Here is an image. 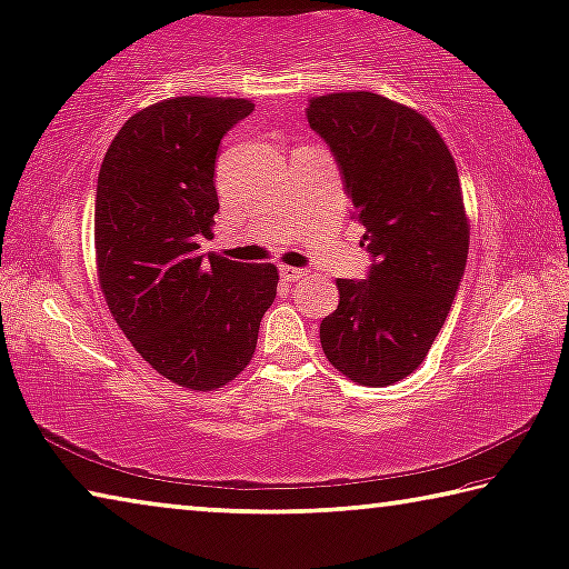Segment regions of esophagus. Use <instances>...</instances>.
<instances>
[{
	"label": "esophagus",
	"instance_id": "esophagus-1",
	"mask_svg": "<svg viewBox=\"0 0 569 569\" xmlns=\"http://www.w3.org/2000/svg\"><path fill=\"white\" fill-rule=\"evenodd\" d=\"M309 276V270L306 268H293V266H281V278L286 283H296L301 281V278Z\"/></svg>",
	"mask_w": 569,
	"mask_h": 569
}]
</instances>
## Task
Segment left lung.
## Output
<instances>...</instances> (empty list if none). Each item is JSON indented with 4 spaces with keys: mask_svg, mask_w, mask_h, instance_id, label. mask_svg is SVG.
I'll return each instance as SVG.
<instances>
[{
    "mask_svg": "<svg viewBox=\"0 0 569 569\" xmlns=\"http://www.w3.org/2000/svg\"><path fill=\"white\" fill-rule=\"evenodd\" d=\"M306 119L337 159L372 256L362 281L337 278L323 355L359 385L400 382L443 329L466 270L456 161L426 116L369 90L313 98Z\"/></svg>",
    "mask_w": 569,
    "mask_h": 569,
    "instance_id": "obj_1",
    "label": "left lung"
}]
</instances>
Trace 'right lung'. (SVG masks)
<instances>
[{"mask_svg":"<svg viewBox=\"0 0 569 569\" xmlns=\"http://www.w3.org/2000/svg\"><path fill=\"white\" fill-rule=\"evenodd\" d=\"M246 98L179 96L133 113L96 187V266L108 309L133 349L179 387L218 390L246 369L278 270L210 252L214 159L252 113Z\"/></svg>","mask_w":569,"mask_h":569,"instance_id":"1","label":"right lung"}]
</instances>
